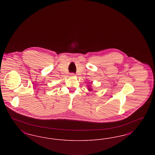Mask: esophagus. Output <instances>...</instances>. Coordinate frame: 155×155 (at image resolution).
Wrapping results in <instances>:
<instances>
[{
  "mask_svg": "<svg viewBox=\"0 0 155 155\" xmlns=\"http://www.w3.org/2000/svg\"><path fill=\"white\" fill-rule=\"evenodd\" d=\"M70 75H71V76H74V75H75V74H74V73H71V74H70Z\"/></svg>",
  "mask_w": 155,
  "mask_h": 155,
  "instance_id": "obj_1",
  "label": "esophagus"
}]
</instances>
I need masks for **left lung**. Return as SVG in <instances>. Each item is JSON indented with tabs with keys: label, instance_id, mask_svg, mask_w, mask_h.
<instances>
[{
	"label": "left lung",
	"instance_id": "left-lung-1",
	"mask_svg": "<svg viewBox=\"0 0 155 155\" xmlns=\"http://www.w3.org/2000/svg\"><path fill=\"white\" fill-rule=\"evenodd\" d=\"M88 89L89 91H91V90H92V89L91 88L89 87V86H88Z\"/></svg>",
	"mask_w": 155,
	"mask_h": 155
}]
</instances>
